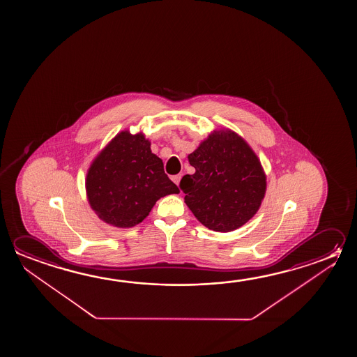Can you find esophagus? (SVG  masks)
I'll use <instances>...</instances> for the list:
<instances>
[{"label":"esophagus","instance_id":"34e87169","mask_svg":"<svg viewBox=\"0 0 357 357\" xmlns=\"http://www.w3.org/2000/svg\"><path fill=\"white\" fill-rule=\"evenodd\" d=\"M181 179V174H176V176H172V181L176 183V185H179V181Z\"/></svg>","mask_w":357,"mask_h":357}]
</instances>
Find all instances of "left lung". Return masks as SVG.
I'll return each mask as SVG.
<instances>
[{"label": "left lung", "mask_w": 357, "mask_h": 357, "mask_svg": "<svg viewBox=\"0 0 357 357\" xmlns=\"http://www.w3.org/2000/svg\"><path fill=\"white\" fill-rule=\"evenodd\" d=\"M195 168L181 178L184 200L199 222L215 231H231L257 213L266 189L261 164L231 130L211 133L189 154Z\"/></svg>", "instance_id": "8db88e82"}]
</instances>
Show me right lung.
Segmentation results:
<instances>
[{"instance_id": "add662e5", "label": "right lung", "mask_w": 357, "mask_h": 357, "mask_svg": "<svg viewBox=\"0 0 357 357\" xmlns=\"http://www.w3.org/2000/svg\"><path fill=\"white\" fill-rule=\"evenodd\" d=\"M88 200L100 219L117 228L143 222L155 202L179 189L143 135L122 132L94 159L86 181Z\"/></svg>"}]
</instances>
